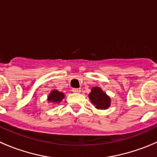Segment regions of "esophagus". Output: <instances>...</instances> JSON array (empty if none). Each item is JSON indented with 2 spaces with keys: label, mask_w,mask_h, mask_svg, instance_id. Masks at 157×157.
I'll return each instance as SVG.
<instances>
[{
  "label": "esophagus",
  "mask_w": 157,
  "mask_h": 157,
  "mask_svg": "<svg viewBox=\"0 0 157 157\" xmlns=\"http://www.w3.org/2000/svg\"><path fill=\"white\" fill-rule=\"evenodd\" d=\"M72 91L74 92V93H80V92L81 91V90L79 88H73L72 89Z\"/></svg>",
  "instance_id": "34e87169"
}]
</instances>
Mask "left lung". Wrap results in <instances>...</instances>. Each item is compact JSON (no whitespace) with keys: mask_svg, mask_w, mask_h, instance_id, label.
<instances>
[{"mask_svg":"<svg viewBox=\"0 0 157 157\" xmlns=\"http://www.w3.org/2000/svg\"><path fill=\"white\" fill-rule=\"evenodd\" d=\"M88 97L90 101L98 109H107L111 105V98L109 96L98 87H93Z\"/></svg>","mask_w":157,"mask_h":157,"instance_id":"8db88e82","label":"left lung"}]
</instances>
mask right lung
Wrapping results in <instances>:
<instances>
[{"instance_id": "1", "label": "right lung", "mask_w": 157, "mask_h": 157, "mask_svg": "<svg viewBox=\"0 0 157 157\" xmlns=\"http://www.w3.org/2000/svg\"><path fill=\"white\" fill-rule=\"evenodd\" d=\"M64 97L65 95L62 92H59L56 90H52L48 96L47 100L49 102H52L54 104L59 103L64 98Z\"/></svg>"}]
</instances>
